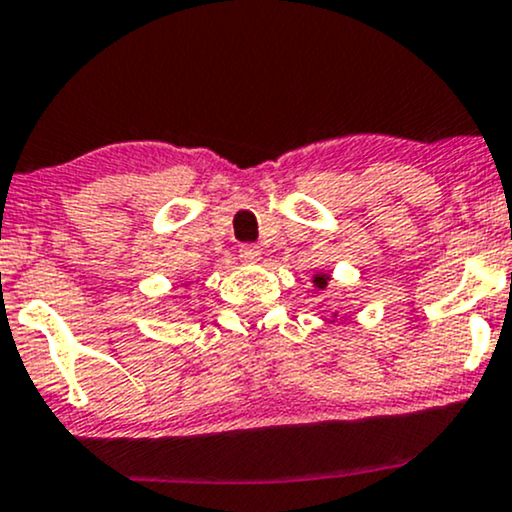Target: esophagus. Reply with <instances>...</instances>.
Instances as JSON below:
<instances>
[{"instance_id": "34e87169", "label": "esophagus", "mask_w": 512, "mask_h": 512, "mask_svg": "<svg viewBox=\"0 0 512 512\" xmlns=\"http://www.w3.org/2000/svg\"><path fill=\"white\" fill-rule=\"evenodd\" d=\"M239 258L246 263H256L258 258H261V249H258L256 244H244L239 249Z\"/></svg>"}]
</instances>
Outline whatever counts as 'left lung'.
<instances>
[{
  "label": "left lung",
  "instance_id": "1",
  "mask_svg": "<svg viewBox=\"0 0 512 512\" xmlns=\"http://www.w3.org/2000/svg\"><path fill=\"white\" fill-rule=\"evenodd\" d=\"M314 285H317L319 290H324V287L329 285V275H326V273H317V275H314Z\"/></svg>",
  "mask_w": 512,
  "mask_h": 512
}]
</instances>
